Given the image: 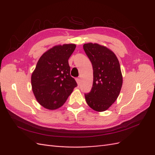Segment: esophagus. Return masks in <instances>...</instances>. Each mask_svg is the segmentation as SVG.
<instances>
[{
    "label": "esophagus",
    "instance_id": "34e87169",
    "mask_svg": "<svg viewBox=\"0 0 155 155\" xmlns=\"http://www.w3.org/2000/svg\"><path fill=\"white\" fill-rule=\"evenodd\" d=\"M76 82L78 83V85H79V84H80V81H81L80 79H79V78H76Z\"/></svg>",
    "mask_w": 155,
    "mask_h": 155
}]
</instances>
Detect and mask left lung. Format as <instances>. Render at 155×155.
<instances>
[{"mask_svg": "<svg viewBox=\"0 0 155 155\" xmlns=\"http://www.w3.org/2000/svg\"><path fill=\"white\" fill-rule=\"evenodd\" d=\"M83 49L93 68L92 87L85 94L86 101L93 110L105 111L118 98L122 86L119 61L113 51L96 43L85 44Z\"/></svg>", "mask_w": 155, "mask_h": 155, "instance_id": "1", "label": "left lung"}]
</instances>
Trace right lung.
I'll use <instances>...</instances> for the list:
<instances>
[{"label":"right lung","mask_w":155,"mask_h":155,"mask_svg":"<svg viewBox=\"0 0 155 155\" xmlns=\"http://www.w3.org/2000/svg\"><path fill=\"white\" fill-rule=\"evenodd\" d=\"M76 45L54 46L42 55L31 74L33 92L39 104L55 110L61 107L71 94L77 83L70 74L68 59Z\"/></svg>","instance_id":"obj_1"}]
</instances>
